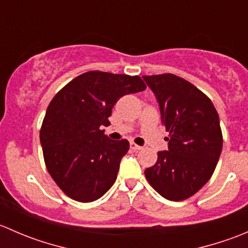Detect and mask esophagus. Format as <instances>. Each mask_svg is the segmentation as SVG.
Returning <instances> with one entry per match:
<instances>
[{
    "instance_id": "obj_1",
    "label": "esophagus",
    "mask_w": 248,
    "mask_h": 248,
    "mask_svg": "<svg viewBox=\"0 0 248 248\" xmlns=\"http://www.w3.org/2000/svg\"><path fill=\"white\" fill-rule=\"evenodd\" d=\"M129 146H131V149L133 150V151H139V150L142 149L141 146H139V145L134 144V142H131V144H129Z\"/></svg>"
}]
</instances>
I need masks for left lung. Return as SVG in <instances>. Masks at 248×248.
Here are the masks:
<instances>
[{
	"instance_id": "obj_1",
	"label": "left lung",
	"mask_w": 248,
	"mask_h": 248,
	"mask_svg": "<svg viewBox=\"0 0 248 248\" xmlns=\"http://www.w3.org/2000/svg\"><path fill=\"white\" fill-rule=\"evenodd\" d=\"M169 132L168 151H159L155 166L145 170L147 181L163 198H189L210 180L221 156L219 117L209 97L174 74L144 76Z\"/></svg>"
}]
</instances>
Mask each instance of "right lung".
<instances>
[{"instance_id":"1","label":"right lung","mask_w":248,"mask_h":248,"mask_svg":"<svg viewBox=\"0 0 248 248\" xmlns=\"http://www.w3.org/2000/svg\"><path fill=\"white\" fill-rule=\"evenodd\" d=\"M138 76L92 71L69 81L47 107L42 124L44 162L57 186L74 201H97L116 181L126 139L111 140L112 107L121 97L144 91Z\"/></svg>"}]
</instances>
